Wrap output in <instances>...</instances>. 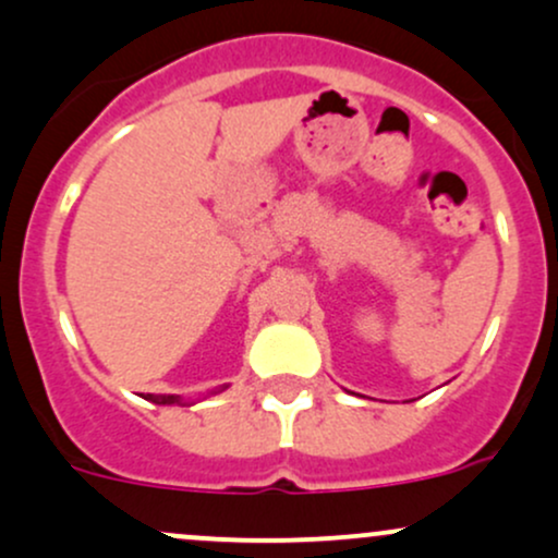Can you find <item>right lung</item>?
<instances>
[{
    "label": "right lung",
    "instance_id": "obj_1",
    "mask_svg": "<svg viewBox=\"0 0 558 558\" xmlns=\"http://www.w3.org/2000/svg\"><path fill=\"white\" fill-rule=\"evenodd\" d=\"M158 400H161L163 405H167V402H180V397H174V395H163V397H158Z\"/></svg>",
    "mask_w": 558,
    "mask_h": 558
}]
</instances>
